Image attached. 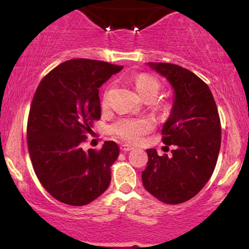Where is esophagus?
I'll return each mask as SVG.
<instances>
[{
    "mask_svg": "<svg viewBox=\"0 0 249 249\" xmlns=\"http://www.w3.org/2000/svg\"><path fill=\"white\" fill-rule=\"evenodd\" d=\"M120 149L122 152H129V151H131V149H134V147H132V146H130V145L122 144V145H120Z\"/></svg>",
    "mask_w": 249,
    "mask_h": 249,
    "instance_id": "34e87169",
    "label": "esophagus"
}]
</instances>
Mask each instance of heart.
Listing matches in <instances>:
<instances>
[{"instance_id": "1", "label": "heart", "mask_w": 249, "mask_h": 249, "mask_svg": "<svg viewBox=\"0 0 249 249\" xmlns=\"http://www.w3.org/2000/svg\"><path fill=\"white\" fill-rule=\"evenodd\" d=\"M135 88L137 93L144 98H152L155 100L158 96L160 89H161V84L155 77L149 76V74H139L135 79ZM108 97V90L104 94L103 103L107 104ZM169 105L164 104L162 107L163 111H166ZM154 127V122L152 119L142 117V118H121L111 125L110 130L118 137L124 141L136 142L142 138V136L147 134Z\"/></svg>"}]
</instances>
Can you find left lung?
<instances>
[{"label": "left lung", "mask_w": 249, "mask_h": 249, "mask_svg": "<svg viewBox=\"0 0 249 249\" xmlns=\"http://www.w3.org/2000/svg\"><path fill=\"white\" fill-rule=\"evenodd\" d=\"M173 88L171 113L162 128V142L172 154L146 149L142 172L148 193L165 204L187 202L198 194L215 169L221 146V124L210 88L192 71L172 63L148 62Z\"/></svg>", "instance_id": "8db88e82"}]
</instances>
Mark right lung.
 Wrapping results in <instances>:
<instances>
[{
    "label": "right lung",
    "instance_id": "1",
    "mask_svg": "<svg viewBox=\"0 0 249 249\" xmlns=\"http://www.w3.org/2000/svg\"><path fill=\"white\" fill-rule=\"evenodd\" d=\"M104 61L73 59L43 78L30 105L27 142L37 178L61 203L83 206L107 189L117 142L85 152L81 144L101 119L98 88L122 70Z\"/></svg>",
    "mask_w": 249,
    "mask_h": 249
}]
</instances>
